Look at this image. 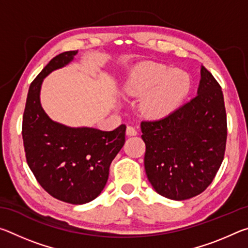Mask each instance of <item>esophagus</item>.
<instances>
[{"label":"esophagus","instance_id":"esophagus-1","mask_svg":"<svg viewBox=\"0 0 248 248\" xmlns=\"http://www.w3.org/2000/svg\"><path fill=\"white\" fill-rule=\"evenodd\" d=\"M125 133H127V136H137V133H138V131L136 130V128H133V127H131V125H128L127 127V130H125Z\"/></svg>","mask_w":248,"mask_h":248}]
</instances>
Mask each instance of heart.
Listing matches in <instances>:
<instances>
[{
	"label": "heart",
	"mask_w": 248,
	"mask_h": 248,
	"mask_svg": "<svg viewBox=\"0 0 248 248\" xmlns=\"http://www.w3.org/2000/svg\"><path fill=\"white\" fill-rule=\"evenodd\" d=\"M189 89L190 79L185 72L149 62L130 75L124 92L128 97L141 98L139 109L144 117L158 119L174 111Z\"/></svg>",
	"instance_id": "heart-1"
}]
</instances>
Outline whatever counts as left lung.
Wrapping results in <instances>:
<instances>
[{"label":"left lung","mask_w":248,"mask_h":248,"mask_svg":"<svg viewBox=\"0 0 248 248\" xmlns=\"http://www.w3.org/2000/svg\"><path fill=\"white\" fill-rule=\"evenodd\" d=\"M197 96L158 120L142 121L144 167L154 190L186 200L207 189L219 170L226 144L223 93L201 65Z\"/></svg>","instance_id":"8db88e82"}]
</instances>
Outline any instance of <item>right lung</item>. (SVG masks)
Listing matches in <instances>:
<instances>
[{
	"instance_id": "obj_1",
	"label": "right lung",
	"mask_w": 248,
	"mask_h": 248,
	"mask_svg": "<svg viewBox=\"0 0 248 248\" xmlns=\"http://www.w3.org/2000/svg\"><path fill=\"white\" fill-rule=\"evenodd\" d=\"M78 51L54 57L28 90L23 141L29 169L53 198L72 204L94 200L106 186L109 166L124 144L125 125L112 131L68 127L53 121L40 103L44 78L73 61Z\"/></svg>"
}]
</instances>
